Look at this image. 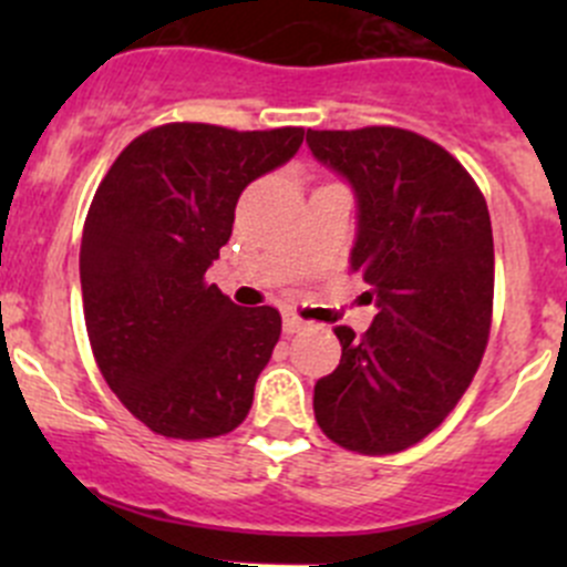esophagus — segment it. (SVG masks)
Returning <instances> with one entry per match:
<instances>
[{"instance_id":"34e87169","label":"esophagus","mask_w":567,"mask_h":567,"mask_svg":"<svg viewBox=\"0 0 567 567\" xmlns=\"http://www.w3.org/2000/svg\"><path fill=\"white\" fill-rule=\"evenodd\" d=\"M282 329H285V334H296V331L307 329V320H301L299 316H290V312H285V316H282Z\"/></svg>"}]
</instances>
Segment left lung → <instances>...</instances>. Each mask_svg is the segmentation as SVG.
Wrapping results in <instances>:
<instances>
[{
  "label": "left lung",
  "instance_id": "8db88e82",
  "mask_svg": "<svg viewBox=\"0 0 567 567\" xmlns=\"http://www.w3.org/2000/svg\"><path fill=\"white\" fill-rule=\"evenodd\" d=\"M312 156L357 197L351 268L373 323L337 326L342 359L316 384L320 431L364 455L400 453L455 409L485 353L494 236L472 175L414 131H307Z\"/></svg>",
  "mask_w": 567,
  "mask_h": 567
}]
</instances>
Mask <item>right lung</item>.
Listing matches in <instances>:
<instances>
[{"label": "right lung", "instance_id": "1", "mask_svg": "<svg viewBox=\"0 0 567 567\" xmlns=\"http://www.w3.org/2000/svg\"><path fill=\"white\" fill-rule=\"evenodd\" d=\"M301 142L305 128L158 125L95 192L79 251L90 346L109 390L162 436L214 439L247 420L282 318L233 305L205 271L244 188Z\"/></svg>", "mask_w": 567, "mask_h": 567}]
</instances>
